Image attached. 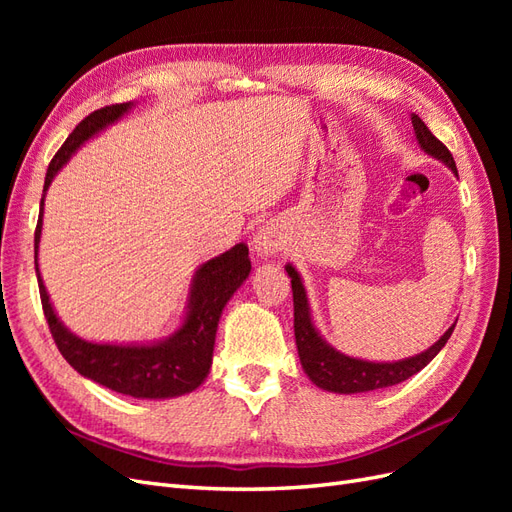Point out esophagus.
I'll return each instance as SVG.
<instances>
[{
	"label": "esophagus",
	"instance_id": "34e87169",
	"mask_svg": "<svg viewBox=\"0 0 512 512\" xmlns=\"http://www.w3.org/2000/svg\"><path fill=\"white\" fill-rule=\"evenodd\" d=\"M286 247V237L282 228L267 222L265 226H260L254 235V252L260 258H271L275 254H280Z\"/></svg>",
	"mask_w": 512,
	"mask_h": 512
}]
</instances>
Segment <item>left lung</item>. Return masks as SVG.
I'll list each match as a JSON object with an SVG mask.
<instances>
[{
  "mask_svg": "<svg viewBox=\"0 0 512 512\" xmlns=\"http://www.w3.org/2000/svg\"><path fill=\"white\" fill-rule=\"evenodd\" d=\"M416 143L421 147L427 156L440 160L451 168V173L457 175L455 160L436 136L429 132L425 121L416 113L410 115ZM286 273L292 284V301H294V339H297V350L299 359L303 365V371L307 378L312 380L318 389L339 393V395H352V393H367L376 389H386V386H393L408 380L410 376L418 374L433 356H436L448 342V337L453 335L455 324L446 329V333L438 339L436 344L429 346L425 352L408 356V359L401 361H365L356 359V356H348L344 352L335 350L327 339L320 335L314 324L312 309H309L307 292L303 286V280L299 271L294 269L290 262L286 265Z\"/></svg>",
  "mask_w": 512,
  "mask_h": 512,
  "instance_id": "1",
  "label": "left lung"
}]
</instances>
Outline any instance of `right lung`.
<instances>
[{"mask_svg":"<svg viewBox=\"0 0 512 512\" xmlns=\"http://www.w3.org/2000/svg\"><path fill=\"white\" fill-rule=\"evenodd\" d=\"M134 102L104 106L87 115L66 143L55 153L44 177V192L40 200V215L34 237V260L40 299L46 322L53 333L61 356L79 371L81 376L94 380L106 389L136 399H170L196 391L205 382L215 348V333L226 303L230 301L252 271L250 250L237 243L228 252L215 256L200 265L192 277L188 305L175 333L147 344H98L72 333L55 314L49 292L42 282L38 267V247L42 237L44 196L51 181L68 160L87 141L113 126L123 115L132 111Z\"/></svg>","mask_w":512,"mask_h":512,"instance_id":"obj_1","label":"right lung"}]
</instances>
